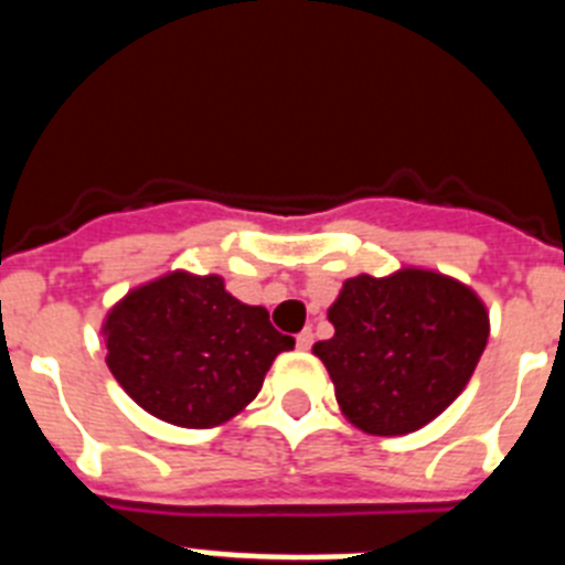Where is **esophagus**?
<instances>
[{
    "label": "esophagus",
    "instance_id": "obj_1",
    "mask_svg": "<svg viewBox=\"0 0 565 565\" xmlns=\"http://www.w3.org/2000/svg\"><path fill=\"white\" fill-rule=\"evenodd\" d=\"M311 344H313V331H311V328H306V331H302V333H297V348H299V351H308Z\"/></svg>",
    "mask_w": 565,
    "mask_h": 565
}]
</instances>
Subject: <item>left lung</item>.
<instances>
[{
    "mask_svg": "<svg viewBox=\"0 0 565 565\" xmlns=\"http://www.w3.org/2000/svg\"><path fill=\"white\" fill-rule=\"evenodd\" d=\"M333 337L313 344L339 411L371 436H407L467 387L489 339V311L467 282L402 266L356 274L328 308Z\"/></svg>",
    "mask_w": 565,
    "mask_h": 565,
    "instance_id": "8db88e82",
    "label": "left lung"
}]
</instances>
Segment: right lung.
<instances>
[{"label":"right lung","instance_id":"1","mask_svg":"<svg viewBox=\"0 0 565 565\" xmlns=\"http://www.w3.org/2000/svg\"><path fill=\"white\" fill-rule=\"evenodd\" d=\"M107 367L149 416L209 430L257 398L294 339L263 306L226 291L221 274L167 271L129 288L102 322Z\"/></svg>","mask_w":565,"mask_h":565}]
</instances>
